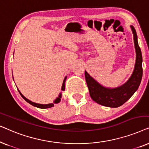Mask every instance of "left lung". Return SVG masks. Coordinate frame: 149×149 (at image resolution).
<instances>
[{
  "label": "left lung",
  "instance_id": "left-lung-1",
  "mask_svg": "<svg viewBox=\"0 0 149 149\" xmlns=\"http://www.w3.org/2000/svg\"><path fill=\"white\" fill-rule=\"evenodd\" d=\"M131 28L134 34L136 59L134 72L127 82L116 88H107L97 83L86 71H85V80L88 87L89 94L91 99L99 104L111 108L120 107L132 96L141 82L142 77V53L138 45L135 28L132 26H131Z\"/></svg>",
  "mask_w": 149,
  "mask_h": 149
}]
</instances>
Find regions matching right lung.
<instances>
[{
  "mask_svg": "<svg viewBox=\"0 0 149 149\" xmlns=\"http://www.w3.org/2000/svg\"><path fill=\"white\" fill-rule=\"evenodd\" d=\"M66 77H65L64 79V81H63V83H62V91H64L65 89V82H66ZM18 91H19L20 95H22V97H23V98L25 100L28 102L30 104L34 106V107H37V108H39V109H48V108H51V107H53L54 106V104H57V103H59L61 100V97H62V93H60V95H59L58 97H57V98L55 100V101L54 102V103H51V104H38V103H35V102H33L29 100L26 98L25 96H24L23 95H22V93L20 92L19 89H18Z\"/></svg>",
  "mask_w": 149,
  "mask_h": 149,
  "instance_id": "right-lung-1",
  "label": "right lung"
}]
</instances>
